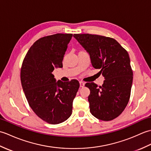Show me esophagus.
Here are the masks:
<instances>
[{
    "label": "esophagus",
    "mask_w": 151,
    "mask_h": 151,
    "mask_svg": "<svg viewBox=\"0 0 151 151\" xmlns=\"http://www.w3.org/2000/svg\"><path fill=\"white\" fill-rule=\"evenodd\" d=\"M84 85H85V84L83 82H82V81H81L80 82V87L81 88H83L84 86Z\"/></svg>",
    "instance_id": "34e87169"
}]
</instances>
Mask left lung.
<instances>
[{
    "instance_id": "1",
    "label": "left lung",
    "mask_w": 151,
    "mask_h": 151,
    "mask_svg": "<svg viewBox=\"0 0 151 151\" xmlns=\"http://www.w3.org/2000/svg\"><path fill=\"white\" fill-rule=\"evenodd\" d=\"M73 37L89 54L93 67L101 70L104 81L102 86L88 82L91 114L102 121L117 117L129 102L133 72L129 53L113 38L89 34Z\"/></svg>"
}]
</instances>
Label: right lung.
<instances>
[{
  "label": "right lung",
  "mask_w": 151,
  "mask_h": 151,
  "mask_svg": "<svg viewBox=\"0 0 151 151\" xmlns=\"http://www.w3.org/2000/svg\"><path fill=\"white\" fill-rule=\"evenodd\" d=\"M72 34H56L37 40L24 57L21 69L22 89L30 106L49 124L66 121L80 84L76 80L57 81L52 75L62 61Z\"/></svg>",
  "instance_id": "1"
}]
</instances>
